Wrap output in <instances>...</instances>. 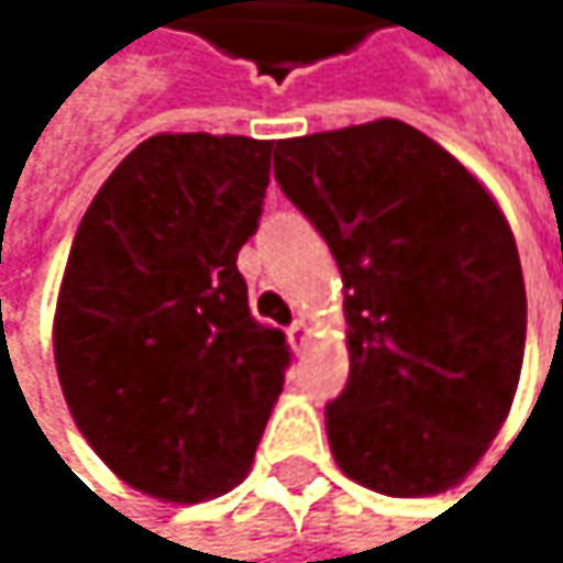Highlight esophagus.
<instances>
[{"mask_svg": "<svg viewBox=\"0 0 563 563\" xmlns=\"http://www.w3.org/2000/svg\"><path fill=\"white\" fill-rule=\"evenodd\" d=\"M287 336H290V346H294V350H303V346H307V340H310V330H307V323H303V320H294V323H290V330H287Z\"/></svg>", "mask_w": 563, "mask_h": 563, "instance_id": "1", "label": "esophagus"}]
</instances>
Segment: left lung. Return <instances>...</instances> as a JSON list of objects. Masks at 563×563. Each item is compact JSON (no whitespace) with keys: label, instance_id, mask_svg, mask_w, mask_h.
<instances>
[{"label":"left lung","instance_id":"left-lung-1","mask_svg":"<svg viewBox=\"0 0 563 563\" xmlns=\"http://www.w3.org/2000/svg\"><path fill=\"white\" fill-rule=\"evenodd\" d=\"M273 176L346 290L350 380L327 404L340 471L387 497L461 484L525 364V273L494 196L400 119L279 140Z\"/></svg>","mask_w":563,"mask_h":563}]
</instances>
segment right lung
Returning <instances> with one entry per match:
<instances>
[{"mask_svg":"<svg viewBox=\"0 0 563 563\" xmlns=\"http://www.w3.org/2000/svg\"><path fill=\"white\" fill-rule=\"evenodd\" d=\"M269 140L159 133L112 169L63 273L53 350L89 448L130 487L199 504L236 487L290 367L250 313L240 246Z\"/></svg>","mask_w":563,"mask_h":563,"instance_id":"obj_1","label":"right lung"}]
</instances>
